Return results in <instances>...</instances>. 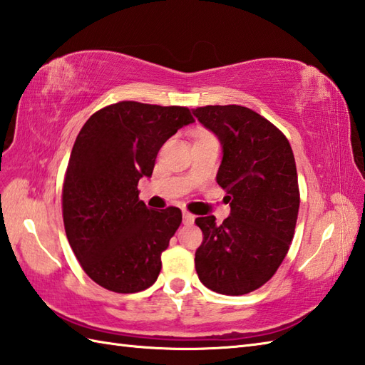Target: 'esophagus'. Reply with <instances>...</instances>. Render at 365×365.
Wrapping results in <instances>:
<instances>
[{"label": "esophagus", "mask_w": 365, "mask_h": 365, "mask_svg": "<svg viewBox=\"0 0 365 365\" xmlns=\"http://www.w3.org/2000/svg\"><path fill=\"white\" fill-rule=\"evenodd\" d=\"M195 222V215H191L190 212H183V224H192Z\"/></svg>", "instance_id": "34e87169"}]
</instances>
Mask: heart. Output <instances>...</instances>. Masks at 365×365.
<instances>
[{
	"label": "heart",
	"instance_id": "b5f03b06",
	"mask_svg": "<svg viewBox=\"0 0 365 365\" xmlns=\"http://www.w3.org/2000/svg\"><path fill=\"white\" fill-rule=\"evenodd\" d=\"M202 136H210V135H207V133H204V135H200L199 138H202Z\"/></svg>",
	"mask_w": 365,
	"mask_h": 365
}]
</instances>
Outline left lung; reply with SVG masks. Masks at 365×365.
<instances>
[{
    "label": "left lung",
    "instance_id": "8db88e82",
    "mask_svg": "<svg viewBox=\"0 0 365 365\" xmlns=\"http://www.w3.org/2000/svg\"><path fill=\"white\" fill-rule=\"evenodd\" d=\"M222 147L216 174L230 216L196 218L204 234L196 271L207 289L246 294L268 282L285 259L298 220L297 165L289 139L260 114L240 105L192 110Z\"/></svg>",
    "mask_w": 365,
    "mask_h": 365
}]
</instances>
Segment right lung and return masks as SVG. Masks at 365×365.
I'll return each mask as SVG.
<instances>
[{"instance_id": "1", "label": "right lung", "mask_w": 365, "mask_h": 365, "mask_svg": "<svg viewBox=\"0 0 365 365\" xmlns=\"http://www.w3.org/2000/svg\"><path fill=\"white\" fill-rule=\"evenodd\" d=\"M192 122L185 106L119 102L92 114L76 136L63 187L64 227L84 273L103 289L136 293L157 281L182 212L147 208L138 182L152 175L161 145Z\"/></svg>"}]
</instances>
